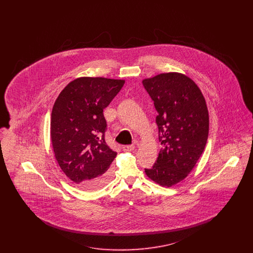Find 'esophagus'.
Segmentation results:
<instances>
[{
  "mask_svg": "<svg viewBox=\"0 0 253 253\" xmlns=\"http://www.w3.org/2000/svg\"><path fill=\"white\" fill-rule=\"evenodd\" d=\"M122 150L124 152H132L134 150V146L133 145H124V146H122Z\"/></svg>",
  "mask_w": 253,
  "mask_h": 253,
  "instance_id": "1",
  "label": "esophagus"
}]
</instances>
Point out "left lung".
Here are the masks:
<instances>
[{
    "label": "left lung",
    "instance_id": "1",
    "mask_svg": "<svg viewBox=\"0 0 253 253\" xmlns=\"http://www.w3.org/2000/svg\"><path fill=\"white\" fill-rule=\"evenodd\" d=\"M142 84L154 100L160 150L147 176L162 187L183 180L201 157L209 135V112L204 96L188 76L163 73Z\"/></svg>",
    "mask_w": 253,
    "mask_h": 253
}]
</instances>
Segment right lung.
Returning a JSON list of instances; mask_svg holds the SVG:
<instances>
[{
  "label": "right lung",
  "mask_w": 253,
  "mask_h": 253,
  "mask_svg": "<svg viewBox=\"0 0 253 253\" xmlns=\"http://www.w3.org/2000/svg\"><path fill=\"white\" fill-rule=\"evenodd\" d=\"M124 80L82 77L69 83L52 109L50 135L61 170L84 190L102 187L117 153L104 139L103 109L118 95Z\"/></svg>",
  "instance_id": "add662e5"
}]
</instances>
